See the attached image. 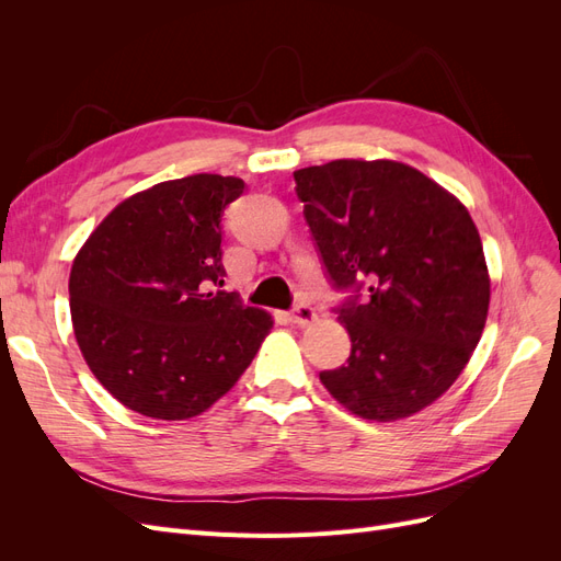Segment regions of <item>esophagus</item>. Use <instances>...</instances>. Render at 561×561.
<instances>
[{"instance_id": "34e87169", "label": "esophagus", "mask_w": 561, "mask_h": 561, "mask_svg": "<svg viewBox=\"0 0 561 561\" xmlns=\"http://www.w3.org/2000/svg\"><path fill=\"white\" fill-rule=\"evenodd\" d=\"M313 318H316V313L307 301L295 304V309L290 313V320L295 322V325H309V322H313Z\"/></svg>"}]
</instances>
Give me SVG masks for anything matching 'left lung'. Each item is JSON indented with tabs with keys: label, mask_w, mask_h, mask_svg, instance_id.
Wrapping results in <instances>:
<instances>
[{
	"label": "left lung",
	"mask_w": 561,
	"mask_h": 561,
	"mask_svg": "<svg viewBox=\"0 0 561 561\" xmlns=\"http://www.w3.org/2000/svg\"><path fill=\"white\" fill-rule=\"evenodd\" d=\"M334 309L351 336L346 365L320 381L371 421L421 412L461 375L489 311L478 227L458 198L398 161L339 159L295 173Z\"/></svg>",
	"instance_id": "1"
}]
</instances>
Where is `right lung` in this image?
Segmentation results:
<instances>
[{
    "label": "right lung",
    "mask_w": 561,
    "mask_h": 561,
    "mask_svg": "<svg viewBox=\"0 0 561 561\" xmlns=\"http://www.w3.org/2000/svg\"><path fill=\"white\" fill-rule=\"evenodd\" d=\"M241 178L190 175L126 198L72 264L77 344L128 410L192 419L222 398L274 328L222 285V215Z\"/></svg>",
    "instance_id": "add662e5"
}]
</instances>
